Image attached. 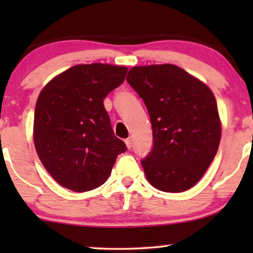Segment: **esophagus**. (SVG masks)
<instances>
[{
	"mask_svg": "<svg viewBox=\"0 0 253 253\" xmlns=\"http://www.w3.org/2000/svg\"><path fill=\"white\" fill-rule=\"evenodd\" d=\"M126 147L130 148L132 147V140H131V138H127V139H126Z\"/></svg>",
	"mask_w": 253,
	"mask_h": 253,
	"instance_id": "1",
	"label": "esophagus"
}]
</instances>
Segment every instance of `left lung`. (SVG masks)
<instances>
[{"label":"left lung","instance_id":"obj_1","mask_svg":"<svg viewBox=\"0 0 253 253\" xmlns=\"http://www.w3.org/2000/svg\"><path fill=\"white\" fill-rule=\"evenodd\" d=\"M126 82L150 114L153 146L141 160L147 179L165 192L192 188L220 144L221 124L212 91L172 64L133 67Z\"/></svg>","mask_w":253,"mask_h":253}]
</instances>
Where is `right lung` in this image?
I'll return each mask as SVG.
<instances>
[{
    "label": "right lung",
    "mask_w": 253,
    "mask_h": 253,
    "mask_svg": "<svg viewBox=\"0 0 253 253\" xmlns=\"http://www.w3.org/2000/svg\"><path fill=\"white\" fill-rule=\"evenodd\" d=\"M127 69L75 65L44 86L34 110L37 153L55 181L76 192L107 181L126 145L115 137L103 99L123 84Z\"/></svg>",
    "instance_id": "right-lung-1"
}]
</instances>
